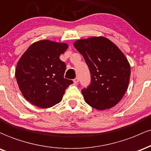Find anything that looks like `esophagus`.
Returning a JSON list of instances; mask_svg holds the SVG:
<instances>
[{
    "instance_id": "obj_1",
    "label": "esophagus",
    "mask_w": 151,
    "mask_h": 151,
    "mask_svg": "<svg viewBox=\"0 0 151 151\" xmlns=\"http://www.w3.org/2000/svg\"><path fill=\"white\" fill-rule=\"evenodd\" d=\"M78 81H79L78 78H76L75 79H73V83H74V84H77L78 83Z\"/></svg>"
}]
</instances>
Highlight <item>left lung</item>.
<instances>
[{"instance_id":"1","label":"left lung","mask_w":151,"mask_h":151,"mask_svg":"<svg viewBox=\"0 0 151 151\" xmlns=\"http://www.w3.org/2000/svg\"><path fill=\"white\" fill-rule=\"evenodd\" d=\"M74 47L89 68L91 83L81 91L86 103L103 111L120 102L128 88L130 65L123 52L103 36L80 39Z\"/></svg>"}]
</instances>
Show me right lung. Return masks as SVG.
<instances>
[{"label":"right lung","mask_w":151,"mask_h":151,"mask_svg":"<svg viewBox=\"0 0 151 151\" xmlns=\"http://www.w3.org/2000/svg\"><path fill=\"white\" fill-rule=\"evenodd\" d=\"M68 48L65 43L39 40L19 59L15 76L20 91L30 103L48 108L61 101L65 89L73 83L64 78L66 65L59 58Z\"/></svg>","instance_id":"right-lung-1"}]
</instances>
